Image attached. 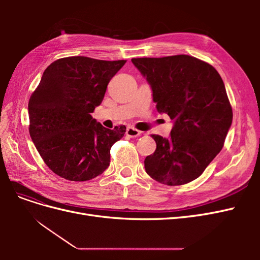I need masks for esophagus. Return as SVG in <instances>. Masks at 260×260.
Wrapping results in <instances>:
<instances>
[{
    "instance_id": "1",
    "label": "esophagus",
    "mask_w": 260,
    "mask_h": 260,
    "mask_svg": "<svg viewBox=\"0 0 260 260\" xmlns=\"http://www.w3.org/2000/svg\"><path fill=\"white\" fill-rule=\"evenodd\" d=\"M125 133H127V136L130 137V138H137V137L141 136V133H142V132L138 130V129H135L133 127H128Z\"/></svg>"
}]
</instances>
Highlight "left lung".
<instances>
[{"label":"left lung","instance_id":"8db88e82","mask_svg":"<svg viewBox=\"0 0 260 260\" xmlns=\"http://www.w3.org/2000/svg\"><path fill=\"white\" fill-rule=\"evenodd\" d=\"M153 91L159 113L174 120L168 139L153 135L155 152L146 174L167 185L199 178L221 151L232 123V107L221 77L208 62L190 55L132 58Z\"/></svg>","mask_w":260,"mask_h":260}]
</instances>
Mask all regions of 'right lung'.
I'll list each match as a JSON object with an SVG mask.
<instances>
[{"mask_svg": "<svg viewBox=\"0 0 260 260\" xmlns=\"http://www.w3.org/2000/svg\"><path fill=\"white\" fill-rule=\"evenodd\" d=\"M125 61L70 56L44 70L29 100V133L54 174L88 181L108 168L111 147L124 136L125 127L107 129L91 113Z\"/></svg>", "mask_w": 260, "mask_h": 260, "instance_id": "right-lung-1", "label": "right lung"}]
</instances>
